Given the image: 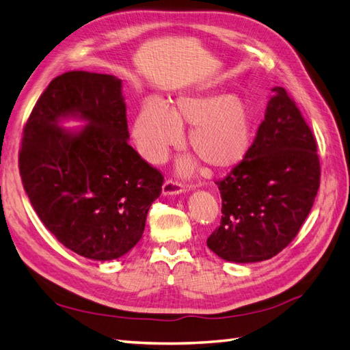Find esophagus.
<instances>
[{"mask_svg": "<svg viewBox=\"0 0 350 350\" xmlns=\"http://www.w3.org/2000/svg\"><path fill=\"white\" fill-rule=\"evenodd\" d=\"M185 191V185L174 180V178H167L163 185V195H177Z\"/></svg>", "mask_w": 350, "mask_h": 350, "instance_id": "1", "label": "esophagus"}]
</instances>
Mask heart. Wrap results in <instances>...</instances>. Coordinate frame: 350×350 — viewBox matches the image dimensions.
Instances as JSON below:
<instances>
[{
    "label": "heart",
    "instance_id": "1",
    "mask_svg": "<svg viewBox=\"0 0 350 350\" xmlns=\"http://www.w3.org/2000/svg\"><path fill=\"white\" fill-rule=\"evenodd\" d=\"M192 127L187 145L213 170H228L244 159L252 145L254 113L232 94L178 97L172 109L148 102L136 116L133 136L149 163H163L180 142V127Z\"/></svg>",
    "mask_w": 350,
    "mask_h": 350
}]
</instances>
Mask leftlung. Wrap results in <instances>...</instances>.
<instances>
[{
  "mask_svg": "<svg viewBox=\"0 0 350 350\" xmlns=\"http://www.w3.org/2000/svg\"><path fill=\"white\" fill-rule=\"evenodd\" d=\"M272 92L247 155L216 182L223 216L207 245L228 262H262L282 252L319 189L315 136L286 90Z\"/></svg>",
  "mask_w": 350,
  "mask_h": 350,
  "instance_id": "left-lung-1",
  "label": "left lung"
}]
</instances>
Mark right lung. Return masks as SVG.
Instances as JSON below:
<instances>
[{
	"label": "right lung",
	"instance_id": "add662e5",
	"mask_svg": "<svg viewBox=\"0 0 350 350\" xmlns=\"http://www.w3.org/2000/svg\"><path fill=\"white\" fill-rule=\"evenodd\" d=\"M65 116L88 125L58 127ZM121 79L70 70L44 90L23 127L19 172L35 213L60 244L93 260L129 253L164 176L129 143Z\"/></svg>",
	"mask_w": 350,
	"mask_h": 350
}]
</instances>
